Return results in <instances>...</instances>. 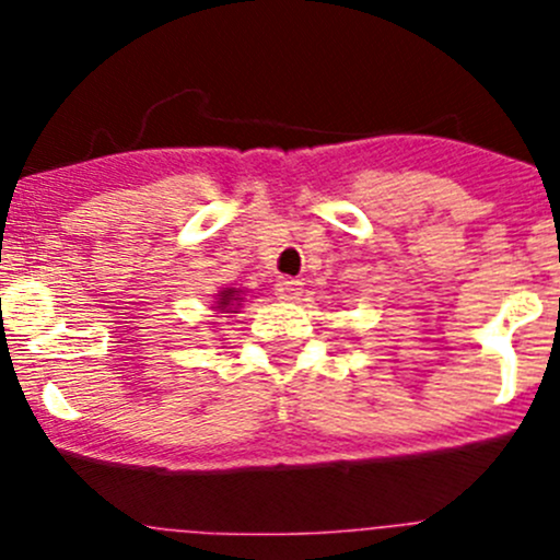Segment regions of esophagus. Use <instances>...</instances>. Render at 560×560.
Instances as JSON below:
<instances>
[{
  "instance_id": "esophagus-1",
  "label": "esophagus",
  "mask_w": 560,
  "mask_h": 560,
  "mask_svg": "<svg viewBox=\"0 0 560 560\" xmlns=\"http://www.w3.org/2000/svg\"><path fill=\"white\" fill-rule=\"evenodd\" d=\"M298 290H301V279H281L279 281L281 295H298Z\"/></svg>"
}]
</instances>
